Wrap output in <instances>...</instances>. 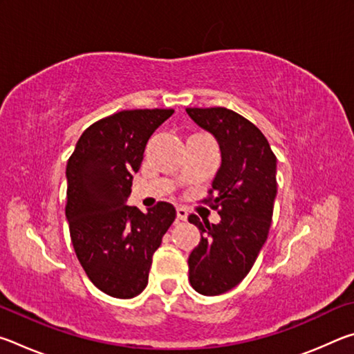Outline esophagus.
<instances>
[{"mask_svg": "<svg viewBox=\"0 0 354 354\" xmlns=\"http://www.w3.org/2000/svg\"><path fill=\"white\" fill-rule=\"evenodd\" d=\"M187 215H189V212H187V209L185 207H183V206H178L176 207V217L179 218V220H187Z\"/></svg>", "mask_w": 354, "mask_h": 354, "instance_id": "34e87169", "label": "esophagus"}]
</instances>
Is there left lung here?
I'll use <instances>...</instances> for the list:
<instances>
[{
  "label": "left lung",
  "instance_id": "1",
  "mask_svg": "<svg viewBox=\"0 0 354 354\" xmlns=\"http://www.w3.org/2000/svg\"><path fill=\"white\" fill-rule=\"evenodd\" d=\"M189 117L215 136L221 165L205 203L220 223L190 214L203 232L189 256V281L203 295H220L247 277L270 231L277 196V156L259 128L226 107H187Z\"/></svg>",
  "mask_w": 354,
  "mask_h": 354
}]
</instances>
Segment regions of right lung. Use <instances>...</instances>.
Returning a JSON list of instances; mask_svg holds the SVG:
<instances>
[{
	"mask_svg": "<svg viewBox=\"0 0 354 354\" xmlns=\"http://www.w3.org/2000/svg\"><path fill=\"white\" fill-rule=\"evenodd\" d=\"M173 109L115 112L84 131L67 162V215L77 261L101 292L133 298L145 289L154 251L176 217L159 201L148 212L128 206L151 134Z\"/></svg>",
	"mask_w": 354,
	"mask_h": 354,
	"instance_id": "1",
	"label": "right lung"
}]
</instances>
